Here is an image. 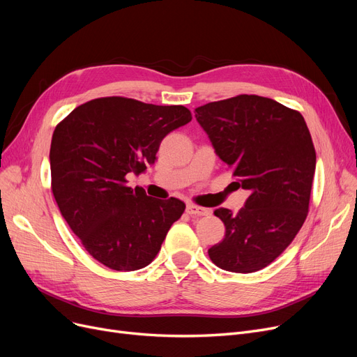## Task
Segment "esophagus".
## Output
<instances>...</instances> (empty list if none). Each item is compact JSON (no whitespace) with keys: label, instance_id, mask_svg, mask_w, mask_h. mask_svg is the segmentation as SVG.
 <instances>
[{"label":"esophagus","instance_id":"esophagus-1","mask_svg":"<svg viewBox=\"0 0 357 357\" xmlns=\"http://www.w3.org/2000/svg\"><path fill=\"white\" fill-rule=\"evenodd\" d=\"M186 213L191 215H208L210 210L199 207V205H195V204H188L186 205Z\"/></svg>","mask_w":357,"mask_h":357}]
</instances>
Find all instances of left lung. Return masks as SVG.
Segmentation results:
<instances>
[{
  "label": "left lung",
  "mask_w": 357,
  "mask_h": 357,
  "mask_svg": "<svg viewBox=\"0 0 357 357\" xmlns=\"http://www.w3.org/2000/svg\"><path fill=\"white\" fill-rule=\"evenodd\" d=\"M195 117L237 188L250 192L238 213L214 211L226 236L208 256L229 272L264 269L291 245L308 214L315 149L307 123L295 109L246 93L201 105Z\"/></svg>",
  "instance_id": "8db88e82"
}]
</instances>
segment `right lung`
I'll list each match as a JSON object with an SVG mask.
<instances>
[{"label":"right lung","instance_id":"obj_1","mask_svg":"<svg viewBox=\"0 0 357 357\" xmlns=\"http://www.w3.org/2000/svg\"><path fill=\"white\" fill-rule=\"evenodd\" d=\"M192 120L183 105L124 97L91 100L56 126L50 144L52 192L86 252L114 271L147 266L181 218V199L147 197L127 175L153 165L160 142Z\"/></svg>","mask_w":357,"mask_h":357}]
</instances>
